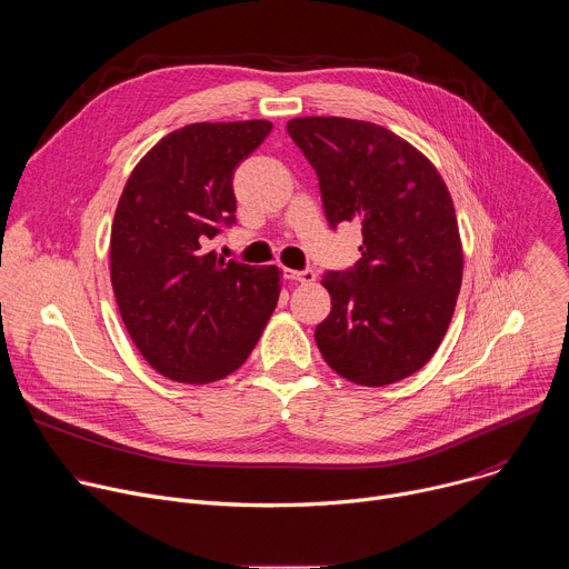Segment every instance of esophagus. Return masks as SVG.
I'll list each match as a JSON object with an SVG mask.
<instances>
[{"label": "esophagus", "instance_id": "1", "mask_svg": "<svg viewBox=\"0 0 569 569\" xmlns=\"http://www.w3.org/2000/svg\"><path fill=\"white\" fill-rule=\"evenodd\" d=\"M286 279L290 281H299V283H312L315 281V272L312 270H283Z\"/></svg>", "mask_w": 569, "mask_h": 569}]
</instances>
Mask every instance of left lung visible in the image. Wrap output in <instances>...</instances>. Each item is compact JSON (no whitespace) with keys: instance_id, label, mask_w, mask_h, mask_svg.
I'll list each match as a JSON object with an SVG mask.
<instances>
[{"instance_id":"obj_1","label":"left lung","mask_w":569,"mask_h":569,"mask_svg":"<svg viewBox=\"0 0 569 569\" xmlns=\"http://www.w3.org/2000/svg\"><path fill=\"white\" fill-rule=\"evenodd\" d=\"M288 134L319 178L331 227H362V259L321 286L331 315L315 329L342 378L385 387L437 353L457 306L463 250L450 191L432 161L391 130L345 117H299Z\"/></svg>"}]
</instances>
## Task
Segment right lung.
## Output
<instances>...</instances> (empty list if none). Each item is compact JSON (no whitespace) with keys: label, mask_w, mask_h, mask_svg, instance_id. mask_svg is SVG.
<instances>
[{"label":"right lung","mask_w":569,"mask_h":569,"mask_svg":"<svg viewBox=\"0 0 569 569\" xmlns=\"http://www.w3.org/2000/svg\"><path fill=\"white\" fill-rule=\"evenodd\" d=\"M263 119L191 123L161 137L132 169L110 231V279L143 360L176 382L233 373L277 308L281 270L209 252L231 224L233 169L270 134Z\"/></svg>","instance_id":"right-lung-1"}]
</instances>
